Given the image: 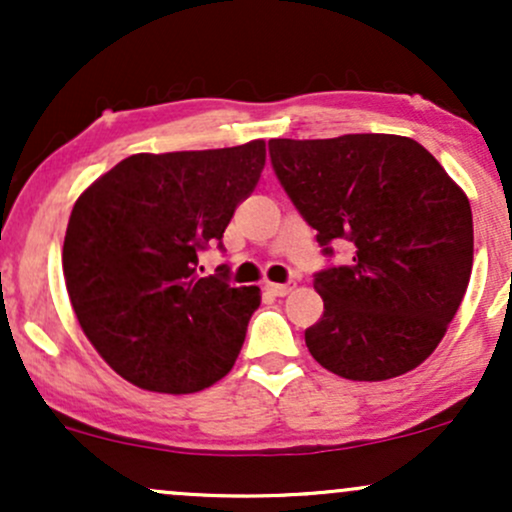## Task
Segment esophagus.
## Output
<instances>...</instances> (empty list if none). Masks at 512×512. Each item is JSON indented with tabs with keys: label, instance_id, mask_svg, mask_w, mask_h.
Returning <instances> with one entry per match:
<instances>
[{
	"label": "esophagus",
	"instance_id": "34e87169",
	"mask_svg": "<svg viewBox=\"0 0 512 512\" xmlns=\"http://www.w3.org/2000/svg\"><path fill=\"white\" fill-rule=\"evenodd\" d=\"M264 289L274 293V296H289V293L296 289V281H286V284H267Z\"/></svg>",
	"mask_w": 512,
	"mask_h": 512
}]
</instances>
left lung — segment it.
<instances>
[{
    "mask_svg": "<svg viewBox=\"0 0 512 512\" xmlns=\"http://www.w3.org/2000/svg\"><path fill=\"white\" fill-rule=\"evenodd\" d=\"M276 178L332 255L315 274L325 313L305 330L322 368L346 380H390L424 363L448 332L474 260L462 187L419 142L397 134L272 139Z\"/></svg>",
    "mask_w": 512,
    "mask_h": 512,
    "instance_id": "8db88e82",
    "label": "left lung"
}]
</instances>
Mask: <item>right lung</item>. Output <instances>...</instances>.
<instances>
[{
    "label": "right lung",
    "mask_w": 512,
    "mask_h": 512,
    "mask_svg": "<svg viewBox=\"0 0 512 512\" xmlns=\"http://www.w3.org/2000/svg\"><path fill=\"white\" fill-rule=\"evenodd\" d=\"M262 139L231 149L134 154L76 199L62 248L69 301L88 342L117 375L149 392L190 395L233 368L257 286L228 269L199 276L260 180Z\"/></svg>",
    "instance_id": "1"
}]
</instances>
